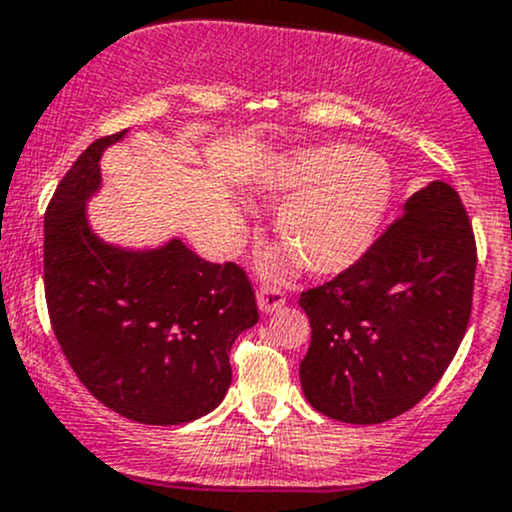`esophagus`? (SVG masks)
<instances>
[{"mask_svg": "<svg viewBox=\"0 0 512 512\" xmlns=\"http://www.w3.org/2000/svg\"><path fill=\"white\" fill-rule=\"evenodd\" d=\"M256 300H258V310H261V313H266V315L273 313V310H278L283 303H286L283 293L278 291V288H271V286H263L261 291H258Z\"/></svg>", "mask_w": 512, "mask_h": 512, "instance_id": "34e87169", "label": "esophagus"}]
</instances>
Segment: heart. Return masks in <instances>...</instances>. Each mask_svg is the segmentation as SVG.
<instances>
[{
	"instance_id": "1",
	"label": "heart",
	"mask_w": 512,
	"mask_h": 512,
	"mask_svg": "<svg viewBox=\"0 0 512 512\" xmlns=\"http://www.w3.org/2000/svg\"><path fill=\"white\" fill-rule=\"evenodd\" d=\"M254 189L266 202H283L276 234L293 251L268 256L266 271L286 273L303 258L313 273L335 276L372 246L392 199V170L365 147L318 145L283 155Z\"/></svg>"
}]
</instances>
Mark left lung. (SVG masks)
I'll list each match as a JSON object with an SVG mask.
<instances>
[{
    "mask_svg": "<svg viewBox=\"0 0 512 512\" xmlns=\"http://www.w3.org/2000/svg\"><path fill=\"white\" fill-rule=\"evenodd\" d=\"M476 241L461 197L434 179L365 256L300 295L310 320L300 387L347 424H382L419 404L451 365L471 318Z\"/></svg>",
    "mask_w": 512,
    "mask_h": 512,
    "instance_id": "obj_1",
    "label": "left lung"
}]
</instances>
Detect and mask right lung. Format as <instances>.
<instances>
[{
    "instance_id": "add662e5",
    "label": "right lung",
    "mask_w": 512,
    "mask_h": 512,
    "mask_svg": "<svg viewBox=\"0 0 512 512\" xmlns=\"http://www.w3.org/2000/svg\"><path fill=\"white\" fill-rule=\"evenodd\" d=\"M128 135L81 152L44 217L51 325L88 392L125 419L175 426L217 409L231 384L229 352L258 323L236 263H209L182 239L152 249L108 244L88 221L100 157Z\"/></svg>"
}]
</instances>
